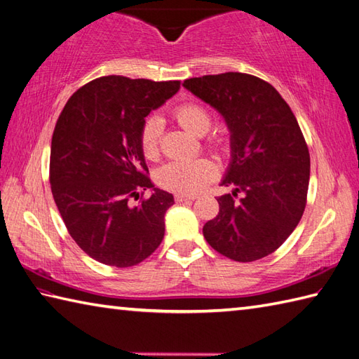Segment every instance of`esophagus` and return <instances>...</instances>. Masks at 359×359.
<instances>
[{
	"mask_svg": "<svg viewBox=\"0 0 359 359\" xmlns=\"http://www.w3.org/2000/svg\"><path fill=\"white\" fill-rule=\"evenodd\" d=\"M174 199H175V202H187V201H194V199H196V196H193V194H182V193H179V194H175V196H174Z\"/></svg>",
	"mask_w": 359,
	"mask_h": 359,
	"instance_id": "obj_1",
	"label": "esophagus"
}]
</instances>
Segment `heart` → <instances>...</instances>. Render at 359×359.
I'll list each match as a JSON object with an SVG mask.
<instances>
[{
    "label": "heart",
    "instance_id": "heart-1",
    "mask_svg": "<svg viewBox=\"0 0 359 359\" xmlns=\"http://www.w3.org/2000/svg\"><path fill=\"white\" fill-rule=\"evenodd\" d=\"M174 116L179 123L196 135H203L210 131L212 117L210 111L199 103H185L175 108ZM163 121L157 116L149 117L143 123L140 134L142 151L147 158L156 160L160 156V140H162ZM216 166L211 160L201 157L194 160H172L158 168L156 174L157 184L174 193L193 194L216 177Z\"/></svg>",
    "mask_w": 359,
    "mask_h": 359
}]
</instances>
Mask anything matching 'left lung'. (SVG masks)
Segmentation results:
<instances>
[{
    "mask_svg": "<svg viewBox=\"0 0 359 359\" xmlns=\"http://www.w3.org/2000/svg\"><path fill=\"white\" fill-rule=\"evenodd\" d=\"M184 88L212 106L230 131L231 160L220 185L234 189L217 197L219 212L203 225L205 239L238 262L271 255L306 210L310 154L294 114L255 75H203L185 80Z\"/></svg>",
    "mask_w": 359,
    "mask_h": 359,
    "instance_id": "left-lung-1",
    "label": "left lung"
}]
</instances>
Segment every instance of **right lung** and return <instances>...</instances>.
I'll return each mask as SVG.
<instances>
[{
  "label": "right lung",
  "mask_w": 359,
  "mask_h": 359,
  "mask_svg": "<svg viewBox=\"0 0 359 359\" xmlns=\"http://www.w3.org/2000/svg\"><path fill=\"white\" fill-rule=\"evenodd\" d=\"M180 89V81L108 75L80 88L58 117L50 147V188L77 245L104 265L133 266L165 234L172 194L154 188L140 144L144 117ZM151 189L133 208L131 196Z\"/></svg>",
  "instance_id": "1"
}]
</instances>
